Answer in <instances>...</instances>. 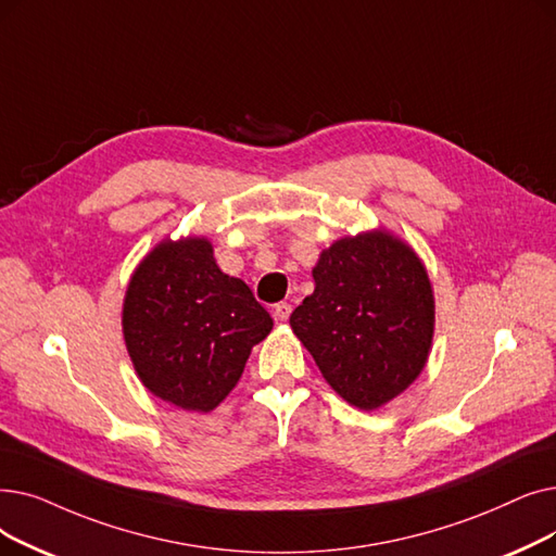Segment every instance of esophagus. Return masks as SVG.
I'll return each mask as SVG.
<instances>
[{
  "label": "esophagus",
  "mask_w": 556,
  "mask_h": 556,
  "mask_svg": "<svg viewBox=\"0 0 556 556\" xmlns=\"http://www.w3.org/2000/svg\"><path fill=\"white\" fill-rule=\"evenodd\" d=\"M291 311H293L291 304H288V302H279V304L273 306V316H275L277 323H286L288 318H291Z\"/></svg>",
  "instance_id": "1"
}]
</instances>
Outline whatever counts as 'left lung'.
<instances>
[{
    "instance_id": "left-lung-1",
    "label": "left lung",
    "mask_w": 556,
    "mask_h": 556,
    "mask_svg": "<svg viewBox=\"0 0 556 556\" xmlns=\"http://www.w3.org/2000/svg\"><path fill=\"white\" fill-rule=\"evenodd\" d=\"M316 291L291 327L331 389L372 412L420 370L433 333V295L420 258L386 231L341 238L313 268Z\"/></svg>"
}]
</instances>
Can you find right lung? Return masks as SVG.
<instances>
[{
	"label": "right lung",
	"mask_w": 556,
	"mask_h": 556,
	"mask_svg": "<svg viewBox=\"0 0 556 556\" xmlns=\"http://www.w3.org/2000/svg\"><path fill=\"white\" fill-rule=\"evenodd\" d=\"M123 329L148 389L186 412H211L273 329L250 286L225 275L204 238L165 240L129 281Z\"/></svg>",
	"instance_id": "add662e5"
}]
</instances>
